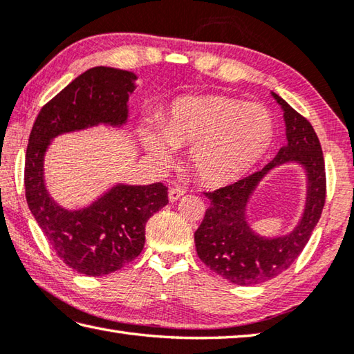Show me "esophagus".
Wrapping results in <instances>:
<instances>
[{"label": "esophagus", "mask_w": 354, "mask_h": 354, "mask_svg": "<svg viewBox=\"0 0 354 354\" xmlns=\"http://www.w3.org/2000/svg\"><path fill=\"white\" fill-rule=\"evenodd\" d=\"M185 189H182V188H171L169 189V192H168V197H169V202L171 203H174V202H177V200L182 197V196H185Z\"/></svg>", "instance_id": "34e87169"}]
</instances>
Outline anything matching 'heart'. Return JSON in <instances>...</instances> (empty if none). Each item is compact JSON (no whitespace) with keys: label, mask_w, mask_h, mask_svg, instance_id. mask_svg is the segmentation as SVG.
<instances>
[{"label":"heart","mask_w":354,"mask_h":354,"mask_svg":"<svg viewBox=\"0 0 354 354\" xmlns=\"http://www.w3.org/2000/svg\"><path fill=\"white\" fill-rule=\"evenodd\" d=\"M274 137V117L263 104L222 95L176 98L162 126L143 124V142L151 156L166 162L174 146H191V169L209 186L243 178L268 154Z\"/></svg>","instance_id":"obj_1"}]
</instances>
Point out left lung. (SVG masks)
I'll use <instances>...</instances> for the list:
<instances>
[{
	"instance_id": "left-lung-1",
	"label": "left lung",
	"mask_w": 354,
	"mask_h": 354,
	"mask_svg": "<svg viewBox=\"0 0 354 354\" xmlns=\"http://www.w3.org/2000/svg\"><path fill=\"white\" fill-rule=\"evenodd\" d=\"M281 106L286 145L262 171L214 192L211 206L194 234L200 260L236 285H256L290 268L321 218L325 203V165L321 143L308 120L271 92ZM296 164L306 176V198L299 222L285 235H260L249 223L248 208L259 183L279 165Z\"/></svg>"
}]
</instances>
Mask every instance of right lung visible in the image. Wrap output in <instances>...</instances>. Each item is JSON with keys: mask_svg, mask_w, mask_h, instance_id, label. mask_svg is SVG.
I'll return each instance as SVG.
<instances>
[{"mask_svg": "<svg viewBox=\"0 0 354 354\" xmlns=\"http://www.w3.org/2000/svg\"><path fill=\"white\" fill-rule=\"evenodd\" d=\"M137 80L134 72L106 66L86 71L43 106L30 131L26 200L57 256L80 274L104 276L132 262L145 246L146 222L168 203V188L115 183L89 205L69 209L46 186V154L63 134L128 124Z\"/></svg>", "mask_w": 354, "mask_h": 354, "instance_id": "obj_1", "label": "right lung"}]
</instances>
